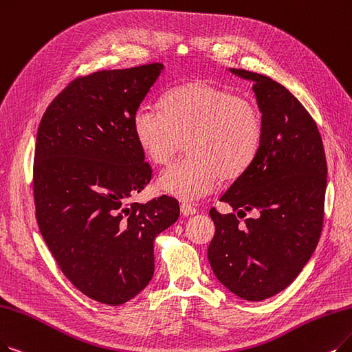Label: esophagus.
<instances>
[{
  "instance_id": "34e87169",
  "label": "esophagus",
  "mask_w": 352,
  "mask_h": 352,
  "mask_svg": "<svg viewBox=\"0 0 352 352\" xmlns=\"http://www.w3.org/2000/svg\"><path fill=\"white\" fill-rule=\"evenodd\" d=\"M180 212H182V215H184V217H192L195 214H198V209L193 208L189 204H182L180 205Z\"/></svg>"
}]
</instances>
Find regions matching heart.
Returning <instances> with one entry per match:
<instances>
[{"label":"heart","instance_id":"heart-1","mask_svg":"<svg viewBox=\"0 0 352 352\" xmlns=\"http://www.w3.org/2000/svg\"><path fill=\"white\" fill-rule=\"evenodd\" d=\"M140 148L154 164H168L186 143L190 154L163 172L157 186L192 202L212 193L221 177L241 176L254 162L263 137L258 108L209 82L168 91L162 108L143 104L133 117Z\"/></svg>","mask_w":352,"mask_h":352}]
</instances>
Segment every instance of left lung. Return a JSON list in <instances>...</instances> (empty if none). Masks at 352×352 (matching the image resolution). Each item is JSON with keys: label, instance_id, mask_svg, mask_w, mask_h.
<instances>
[{"label": "left lung", "instance_id": "obj_1", "mask_svg": "<svg viewBox=\"0 0 352 352\" xmlns=\"http://www.w3.org/2000/svg\"><path fill=\"white\" fill-rule=\"evenodd\" d=\"M252 82L263 137L254 162L221 199L256 219L240 225L212 208L215 235L208 260L219 282L250 302L285 290L318 245L327 190V159L314 118L292 92L269 76L230 69Z\"/></svg>", "mask_w": 352, "mask_h": 352}]
</instances>
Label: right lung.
Returning a JSON list of instances; mask_svg holds the SVG:
<instances>
[{
	"instance_id": "1",
	"label": "right lung",
	"mask_w": 352,
	"mask_h": 352,
	"mask_svg": "<svg viewBox=\"0 0 352 352\" xmlns=\"http://www.w3.org/2000/svg\"><path fill=\"white\" fill-rule=\"evenodd\" d=\"M163 69L150 63L79 78L54 98L37 131L40 232L72 285L109 306L148 285L154 240L180 214L168 196L131 202L151 179L133 117Z\"/></svg>"
}]
</instances>
